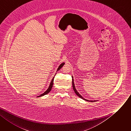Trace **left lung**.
<instances>
[{"mask_svg": "<svg viewBox=\"0 0 131 131\" xmlns=\"http://www.w3.org/2000/svg\"><path fill=\"white\" fill-rule=\"evenodd\" d=\"M72 85H73V90H74V92H75V94L78 96V97H80V98H81L82 99H83V100H85V101H89V102H95V101H89V100H86V99H85L84 98H83L82 96L78 93V92L77 91V90H76V89H75V85H74V79H73V77L72 76Z\"/></svg>", "mask_w": 131, "mask_h": 131, "instance_id": "left-lung-1", "label": "left lung"}]
</instances>
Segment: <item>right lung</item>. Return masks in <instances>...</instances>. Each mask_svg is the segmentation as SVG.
Segmentation results:
<instances>
[{"instance_id":"obj_1","label":"right lung","mask_w":131,"mask_h":131,"mask_svg":"<svg viewBox=\"0 0 131 131\" xmlns=\"http://www.w3.org/2000/svg\"><path fill=\"white\" fill-rule=\"evenodd\" d=\"M65 64V63H62L59 66V67H58V68H57V71H59V69L62 68L63 66H64V65ZM54 77H55V76L54 77H53V79L51 80V82H50V85H49V88H48V89L44 92L43 93H42V94H41L40 95H39V96H38L37 97H41V96H43V95H46V94H47L50 91H51V89H52V87H53V83H54Z\"/></svg>"}]
</instances>
